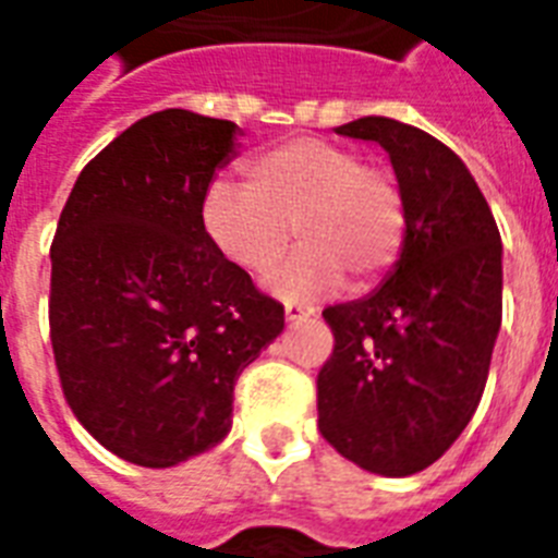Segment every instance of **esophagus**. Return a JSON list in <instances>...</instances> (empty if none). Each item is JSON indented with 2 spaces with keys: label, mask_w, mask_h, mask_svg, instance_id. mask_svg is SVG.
<instances>
[{
  "label": "esophagus",
  "mask_w": 558,
  "mask_h": 558,
  "mask_svg": "<svg viewBox=\"0 0 558 558\" xmlns=\"http://www.w3.org/2000/svg\"><path fill=\"white\" fill-rule=\"evenodd\" d=\"M315 306L306 304H287V322H306V318H313Z\"/></svg>",
  "instance_id": "esophagus-1"
}]
</instances>
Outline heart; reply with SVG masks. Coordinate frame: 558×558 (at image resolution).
Returning <instances> with one entry per match:
<instances>
[{"label":"heart","instance_id":"1","mask_svg":"<svg viewBox=\"0 0 558 558\" xmlns=\"http://www.w3.org/2000/svg\"><path fill=\"white\" fill-rule=\"evenodd\" d=\"M245 187L214 182L202 199V231L236 269L269 275L301 240L271 287L287 301L327 295L350 278L376 287L397 266L408 234L405 193L397 173L367 165L353 147L292 138L243 165Z\"/></svg>","mask_w":558,"mask_h":558}]
</instances>
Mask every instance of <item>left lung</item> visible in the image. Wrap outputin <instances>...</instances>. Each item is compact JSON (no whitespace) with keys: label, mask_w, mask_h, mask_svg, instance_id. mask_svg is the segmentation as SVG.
I'll return each instance as SVG.
<instances>
[{"label":"left lung","mask_w":558,"mask_h":558,"mask_svg":"<svg viewBox=\"0 0 558 558\" xmlns=\"http://www.w3.org/2000/svg\"><path fill=\"white\" fill-rule=\"evenodd\" d=\"M336 133L385 147L408 234L379 289L324 310L336 344L318 373V428L356 466L405 477L440 460L481 402L501 330V234L434 135L381 116Z\"/></svg>","instance_id":"1"}]
</instances>
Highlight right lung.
Segmentation results:
<instances>
[{
    "mask_svg": "<svg viewBox=\"0 0 558 558\" xmlns=\"http://www.w3.org/2000/svg\"><path fill=\"white\" fill-rule=\"evenodd\" d=\"M234 121L165 109L81 170L51 243L48 324L65 402L95 440L168 469L231 432L236 376L283 306L202 231Z\"/></svg>",
    "mask_w": 558,
    "mask_h": 558,
    "instance_id": "add662e5",
    "label": "right lung"
}]
</instances>
